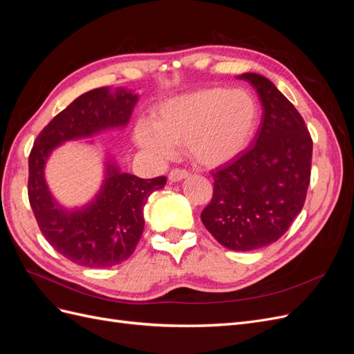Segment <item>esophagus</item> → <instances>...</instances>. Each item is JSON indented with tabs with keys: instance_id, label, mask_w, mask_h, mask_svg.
Listing matches in <instances>:
<instances>
[{
	"instance_id": "obj_1",
	"label": "esophagus",
	"mask_w": 354,
	"mask_h": 354,
	"mask_svg": "<svg viewBox=\"0 0 354 354\" xmlns=\"http://www.w3.org/2000/svg\"><path fill=\"white\" fill-rule=\"evenodd\" d=\"M189 176H190L189 171L181 169V168H174V169H171V173L168 174V180L171 181V183H176V181L185 180V178H187Z\"/></svg>"
}]
</instances>
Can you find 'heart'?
I'll return each mask as SVG.
<instances>
[{"instance_id": "1", "label": "heart", "mask_w": 354, "mask_h": 354, "mask_svg": "<svg viewBox=\"0 0 354 354\" xmlns=\"http://www.w3.org/2000/svg\"><path fill=\"white\" fill-rule=\"evenodd\" d=\"M254 95L242 88H202L167 99L153 124L136 125V142L156 159H168L176 146H187L196 162L216 167L241 155L259 127Z\"/></svg>"}]
</instances>
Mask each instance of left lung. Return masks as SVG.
Returning <instances> with one entry per match:
<instances>
[{
    "label": "left lung",
    "mask_w": 354,
    "mask_h": 354,
    "mask_svg": "<svg viewBox=\"0 0 354 354\" xmlns=\"http://www.w3.org/2000/svg\"><path fill=\"white\" fill-rule=\"evenodd\" d=\"M263 106L252 146L214 171L212 199L201 214L223 246L252 251L279 239L303 209L313 142L294 104L263 75L246 72Z\"/></svg>",
    "instance_id": "8db88e82"
}]
</instances>
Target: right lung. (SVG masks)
<instances>
[{"label":"right lung","instance_id":"obj_1","mask_svg":"<svg viewBox=\"0 0 354 354\" xmlns=\"http://www.w3.org/2000/svg\"><path fill=\"white\" fill-rule=\"evenodd\" d=\"M137 102L138 94L125 87L84 93L53 118L30 151L28 195L32 211L48 243L75 264L102 269L125 261L142 238L147 198L162 189L167 178L146 180L122 173L108 156L97 194L82 207L66 208L51 195L46 181L48 158L66 142L125 128Z\"/></svg>","mask_w":354,"mask_h":354}]
</instances>
